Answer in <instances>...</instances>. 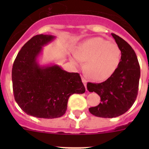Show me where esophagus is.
Segmentation results:
<instances>
[{
    "mask_svg": "<svg viewBox=\"0 0 149 149\" xmlns=\"http://www.w3.org/2000/svg\"><path fill=\"white\" fill-rule=\"evenodd\" d=\"M82 81H83V83L84 84V86H85V87L86 88V84H87V81L84 78H82Z\"/></svg>",
    "mask_w": 149,
    "mask_h": 149,
    "instance_id": "1",
    "label": "esophagus"
}]
</instances>
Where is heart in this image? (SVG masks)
Returning <instances> with one entry per match:
<instances>
[{
	"instance_id": "b5f03b06",
	"label": "heart",
	"mask_w": 149,
	"mask_h": 149,
	"mask_svg": "<svg viewBox=\"0 0 149 149\" xmlns=\"http://www.w3.org/2000/svg\"><path fill=\"white\" fill-rule=\"evenodd\" d=\"M121 50L115 43L102 37H93L81 43L75 51L73 62L81 65L86 61V74L96 81H103L110 78L119 67Z\"/></svg>"
}]
</instances>
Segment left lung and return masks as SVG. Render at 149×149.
<instances>
[{"label":"left lung","mask_w":149,"mask_h":149,"mask_svg":"<svg viewBox=\"0 0 149 149\" xmlns=\"http://www.w3.org/2000/svg\"><path fill=\"white\" fill-rule=\"evenodd\" d=\"M121 50V61L115 73L100 84H87L90 92H96L102 102L90 107L89 112L97 117L116 118L127 112L136 100L141 70L137 56L131 46L123 39L111 34Z\"/></svg>","instance_id":"8db88e82"}]
</instances>
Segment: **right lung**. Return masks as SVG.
Returning a JSON list of instances; mask_svg holds the SVG:
<instances>
[{
  "instance_id": "1",
  "label": "right lung",
  "mask_w": 149,
  "mask_h": 149,
  "mask_svg": "<svg viewBox=\"0 0 149 149\" xmlns=\"http://www.w3.org/2000/svg\"><path fill=\"white\" fill-rule=\"evenodd\" d=\"M55 38L47 34L33 37L19 52L12 68L15 100L24 112L36 118L63 116L70 96L86 91L78 73H69L57 64L39 63L43 47Z\"/></svg>"
}]
</instances>
